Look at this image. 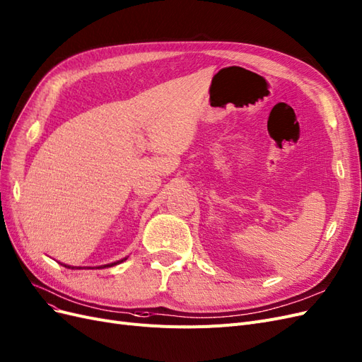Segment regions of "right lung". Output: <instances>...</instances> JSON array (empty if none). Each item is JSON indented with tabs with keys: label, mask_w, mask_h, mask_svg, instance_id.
Here are the masks:
<instances>
[{
	"label": "right lung",
	"mask_w": 362,
	"mask_h": 362,
	"mask_svg": "<svg viewBox=\"0 0 362 362\" xmlns=\"http://www.w3.org/2000/svg\"><path fill=\"white\" fill-rule=\"evenodd\" d=\"M127 257H124V259H121V260H117V262H114V264H107V265H103V267H97V268H107V267H114V265H118V264H121V262H124L126 260ZM62 267H66V268H71V269H81V267H70V265H66V264H61ZM90 268V267H88Z\"/></svg>",
	"instance_id": "obj_1"
}]
</instances>
